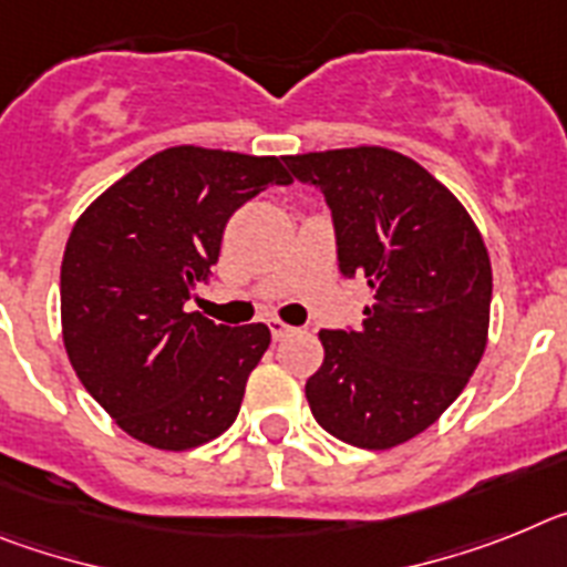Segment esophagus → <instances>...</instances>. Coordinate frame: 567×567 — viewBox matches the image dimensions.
<instances>
[{
    "label": "esophagus",
    "instance_id": "esophagus-1",
    "mask_svg": "<svg viewBox=\"0 0 567 567\" xmlns=\"http://www.w3.org/2000/svg\"><path fill=\"white\" fill-rule=\"evenodd\" d=\"M268 328H270V337L277 339H285L288 337V333H293V328H290V324H285L282 319H268Z\"/></svg>",
    "mask_w": 567,
    "mask_h": 567
}]
</instances>
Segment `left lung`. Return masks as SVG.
I'll use <instances>...</instances> for the list:
<instances>
[{
  "label": "left lung",
  "mask_w": 567,
  "mask_h": 567,
  "mask_svg": "<svg viewBox=\"0 0 567 567\" xmlns=\"http://www.w3.org/2000/svg\"><path fill=\"white\" fill-rule=\"evenodd\" d=\"M285 165L322 190L342 277L373 290L357 331H319L322 368L305 382L313 420L348 445H402L440 420L485 353L488 250L460 199L396 151L342 147Z\"/></svg>",
  "instance_id": "obj_1"
}]
</instances>
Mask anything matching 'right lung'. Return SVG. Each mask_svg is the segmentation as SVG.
<instances>
[{
  "label": "right lung",
  "mask_w": 567,
  "mask_h": 567,
  "mask_svg": "<svg viewBox=\"0 0 567 567\" xmlns=\"http://www.w3.org/2000/svg\"><path fill=\"white\" fill-rule=\"evenodd\" d=\"M268 185L277 156L179 145L105 190L62 256V339L79 382L134 440L188 451L234 425L268 324L228 328L185 311L228 219Z\"/></svg>",
  "instance_id": "add662e5"
}]
</instances>
